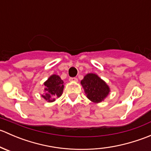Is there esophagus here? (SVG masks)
I'll list each match as a JSON object with an SVG mask.
<instances>
[{
	"label": "esophagus",
	"instance_id": "obj_1",
	"mask_svg": "<svg viewBox=\"0 0 151 151\" xmlns=\"http://www.w3.org/2000/svg\"><path fill=\"white\" fill-rule=\"evenodd\" d=\"M69 81L77 82V81H78V80H77V77H71V78H69Z\"/></svg>",
	"mask_w": 151,
	"mask_h": 151
}]
</instances>
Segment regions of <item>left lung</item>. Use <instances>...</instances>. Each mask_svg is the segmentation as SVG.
<instances>
[{
  "instance_id": "8db88e82",
  "label": "left lung",
  "mask_w": 151,
  "mask_h": 151,
  "mask_svg": "<svg viewBox=\"0 0 151 151\" xmlns=\"http://www.w3.org/2000/svg\"><path fill=\"white\" fill-rule=\"evenodd\" d=\"M86 96L93 103H99L104 101L109 94L110 89L103 80L97 74L89 73L81 80Z\"/></svg>"
}]
</instances>
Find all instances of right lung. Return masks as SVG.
I'll list each match as a JSON object with an SVG mask.
<instances>
[{
	"label": "right lung",
	"mask_w": 151,
	"mask_h": 151,
	"mask_svg": "<svg viewBox=\"0 0 151 151\" xmlns=\"http://www.w3.org/2000/svg\"><path fill=\"white\" fill-rule=\"evenodd\" d=\"M45 93L42 97L48 102L55 101L56 98H59L63 93V81L58 75L52 74L44 83Z\"/></svg>",
	"instance_id": "add662e5"
}]
</instances>
